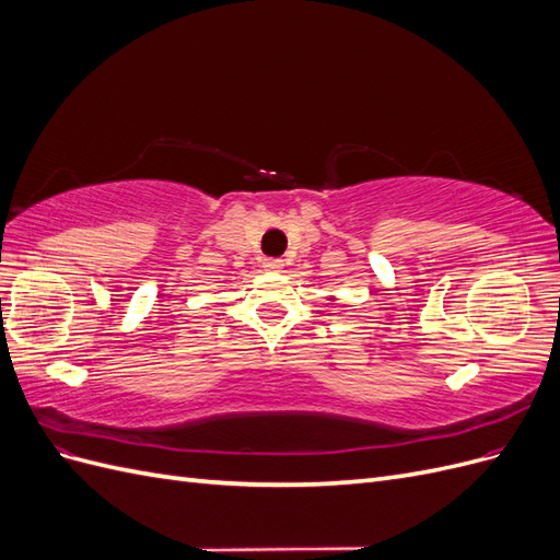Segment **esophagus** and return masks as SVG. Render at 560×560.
I'll return each instance as SVG.
<instances>
[{"mask_svg":"<svg viewBox=\"0 0 560 560\" xmlns=\"http://www.w3.org/2000/svg\"><path fill=\"white\" fill-rule=\"evenodd\" d=\"M261 266H264V270H268V273H278V270H280L284 264H282V259H264Z\"/></svg>","mask_w":560,"mask_h":560,"instance_id":"34e87169","label":"esophagus"}]
</instances>
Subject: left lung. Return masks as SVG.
<instances>
[{
  "instance_id": "8db88e82",
  "label": "left lung",
  "mask_w": 560,
  "mask_h": 560,
  "mask_svg": "<svg viewBox=\"0 0 560 560\" xmlns=\"http://www.w3.org/2000/svg\"><path fill=\"white\" fill-rule=\"evenodd\" d=\"M329 301H334V296H329Z\"/></svg>"
}]
</instances>
